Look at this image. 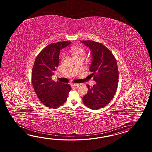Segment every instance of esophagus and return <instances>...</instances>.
Returning a JSON list of instances; mask_svg holds the SVG:
<instances>
[{
	"mask_svg": "<svg viewBox=\"0 0 152 152\" xmlns=\"http://www.w3.org/2000/svg\"><path fill=\"white\" fill-rule=\"evenodd\" d=\"M71 86H75V87H78V86H79V84H72Z\"/></svg>",
	"mask_w": 152,
	"mask_h": 152,
	"instance_id": "esophagus-1",
	"label": "esophagus"
}]
</instances>
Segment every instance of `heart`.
Masks as SVG:
<instances>
[{
    "mask_svg": "<svg viewBox=\"0 0 152 152\" xmlns=\"http://www.w3.org/2000/svg\"><path fill=\"white\" fill-rule=\"evenodd\" d=\"M71 52L73 54V56L74 58H85L86 56V51L85 49L81 47H73L71 48ZM65 57V54L63 53L62 54L61 58H64Z\"/></svg>",
    "mask_w": 152,
    "mask_h": 152,
    "instance_id": "1",
    "label": "heart"
}]
</instances>
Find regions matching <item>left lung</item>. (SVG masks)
Returning <instances> with one entry per match:
<instances>
[{
    "instance_id": "obj_1",
    "label": "left lung",
    "mask_w": 152,
    "mask_h": 152,
    "mask_svg": "<svg viewBox=\"0 0 152 152\" xmlns=\"http://www.w3.org/2000/svg\"><path fill=\"white\" fill-rule=\"evenodd\" d=\"M90 49L92 61L90 71L96 84L87 85L88 91L83 98L84 104L91 109L105 107L114 97L118 83V69L113 53L102 43L94 41H80Z\"/></svg>"
}]
</instances>
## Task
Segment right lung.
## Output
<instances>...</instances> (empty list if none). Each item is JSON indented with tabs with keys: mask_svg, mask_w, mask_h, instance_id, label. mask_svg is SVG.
I'll return each instance as SVG.
<instances>
[{
	"mask_svg": "<svg viewBox=\"0 0 152 152\" xmlns=\"http://www.w3.org/2000/svg\"><path fill=\"white\" fill-rule=\"evenodd\" d=\"M69 41L53 43L46 46L37 56L32 68V86L39 99L45 107L56 108L65 103L71 87L68 84L52 80L59 63L60 50Z\"/></svg>",
	"mask_w": 152,
	"mask_h": 152,
	"instance_id": "add662e5",
	"label": "right lung"
}]
</instances>
